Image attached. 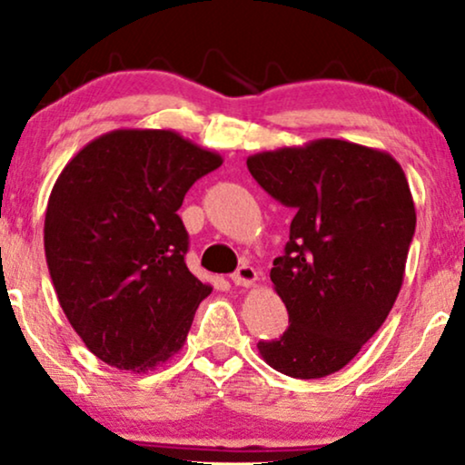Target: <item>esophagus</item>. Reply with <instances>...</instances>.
I'll return each mask as SVG.
<instances>
[{
	"label": "esophagus",
	"instance_id": "34e87169",
	"mask_svg": "<svg viewBox=\"0 0 465 465\" xmlns=\"http://www.w3.org/2000/svg\"><path fill=\"white\" fill-rule=\"evenodd\" d=\"M231 279H232L234 285H245V288H250V285L256 283L258 271L253 269V266H250V264H241L239 269L232 272Z\"/></svg>",
	"mask_w": 465,
	"mask_h": 465
}]
</instances>
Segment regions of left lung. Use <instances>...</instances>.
<instances>
[{
  "label": "left lung",
  "instance_id": "left-lung-1",
  "mask_svg": "<svg viewBox=\"0 0 465 465\" xmlns=\"http://www.w3.org/2000/svg\"><path fill=\"white\" fill-rule=\"evenodd\" d=\"M247 169L294 209L271 269L290 326L258 351L288 377H328L383 326L402 288L417 224L409 182L391 154L345 139L258 152Z\"/></svg>",
  "mask_w": 465,
  "mask_h": 465
}]
</instances>
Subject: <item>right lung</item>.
<instances>
[{
    "instance_id": "add662e5",
    "label": "right lung",
    "mask_w": 465,
    "mask_h": 465,
    "mask_svg": "<svg viewBox=\"0 0 465 465\" xmlns=\"http://www.w3.org/2000/svg\"><path fill=\"white\" fill-rule=\"evenodd\" d=\"M222 156L169 129H116L86 143L56 177L44 252L72 328L118 371H154L180 351L212 285L186 266L177 215Z\"/></svg>"
}]
</instances>
